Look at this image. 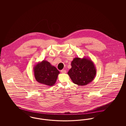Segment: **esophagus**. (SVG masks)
Returning <instances> with one entry per match:
<instances>
[{
    "instance_id": "obj_1",
    "label": "esophagus",
    "mask_w": 126,
    "mask_h": 126,
    "mask_svg": "<svg viewBox=\"0 0 126 126\" xmlns=\"http://www.w3.org/2000/svg\"><path fill=\"white\" fill-rule=\"evenodd\" d=\"M60 72H61L62 73H66V70H64V69H62V70H61L60 71Z\"/></svg>"
}]
</instances>
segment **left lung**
<instances>
[{
	"mask_svg": "<svg viewBox=\"0 0 126 126\" xmlns=\"http://www.w3.org/2000/svg\"><path fill=\"white\" fill-rule=\"evenodd\" d=\"M71 65L67 74L74 84L86 85L92 82L96 76V67L90 58H75Z\"/></svg>",
	"mask_w": 126,
	"mask_h": 126,
	"instance_id": "left-lung-1",
	"label": "left lung"
}]
</instances>
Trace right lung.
Segmentation results:
<instances>
[{
  "label": "right lung",
  "instance_id": "obj_1",
  "mask_svg": "<svg viewBox=\"0 0 126 126\" xmlns=\"http://www.w3.org/2000/svg\"><path fill=\"white\" fill-rule=\"evenodd\" d=\"M34 77L39 83L51 86L55 84L60 71L46 60L38 62L33 67Z\"/></svg>",
  "mask_w": 126,
  "mask_h": 126
}]
</instances>
